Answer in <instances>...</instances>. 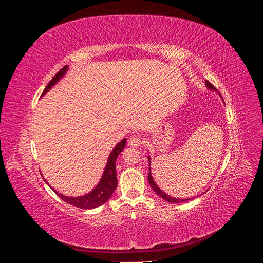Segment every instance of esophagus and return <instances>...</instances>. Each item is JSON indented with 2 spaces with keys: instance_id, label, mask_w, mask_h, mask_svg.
Returning <instances> with one entry per match:
<instances>
[{
  "instance_id": "obj_1",
  "label": "esophagus",
  "mask_w": 263,
  "mask_h": 263,
  "mask_svg": "<svg viewBox=\"0 0 263 263\" xmlns=\"http://www.w3.org/2000/svg\"><path fill=\"white\" fill-rule=\"evenodd\" d=\"M128 144L132 147H138L142 144V138L139 135H133V136L129 137L128 139Z\"/></svg>"
}]
</instances>
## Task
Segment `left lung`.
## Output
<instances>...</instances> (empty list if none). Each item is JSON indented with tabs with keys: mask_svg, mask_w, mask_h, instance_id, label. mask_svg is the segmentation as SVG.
Wrapping results in <instances>:
<instances>
[{
	"mask_svg": "<svg viewBox=\"0 0 263 263\" xmlns=\"http://www.w3.org/2000/svg\"><path fill=\"white\" fill-rule=\"evenodd\" d=\"M206 85H208V87L209 89H211V90H214L215 87L213 86V84H211V82H209V81H206ZM148 160H149V166H150V157H148ZM148 181H149V184H150V186L153 187V190L155 191V192L160 196L161 198H163L164 201H166V202H169V203H179V202H184V201H189V200H191V198H183V200H181V198H174V197H172V196H170V195H168V194H165L162 190H160L158 187V185L156 184V182L154 181V179H153V176H151V172H150V168H149V174H148Z\"/></svg>",
	"mask_w": 263,
	"mask_h": 263,
	"instance_id": "left-lung-1",
	"label": "left lung"
}]
</instances>
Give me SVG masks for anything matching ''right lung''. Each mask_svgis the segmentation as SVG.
I'll return each mask as SVG.
<instances>
[{
    "label": "right lung",
    "instance_id": "add662e5",
    "mask_svg": "<svg viewBox=\"0 0 263 263\" xmlns=\"http://www.w3.org/2000/svg\"><path fill=\"white\" fill-rule=\"evenodd\" d=\"M67 70H68V66L63 67L57 74H54V77L51 79V81L48 83V85L45 87L42 97L46 92H48L51 89V86H53L60 80V78L65 76ZM125 145H126V139L124 138L122 141H119L118 144L115 146V148L112 150V153H110V155L108 157L105 170H104V173H103L101 181L99 182L97 187L92 190L90 193H87L83 196L70 197V196H65L58 192H55L53 189L52 190L58 194V196L61 198L62 201H65L66 203L72 205V206H76V208L82 209V210H90V209L99 208V206L104 204L108 200V198L112 196L113 192L117 186L116 159H117L118 155L124 150Z\"/></svg>",
    "mask_w": 263,
    "mask_h": 263
}]
</instances>
